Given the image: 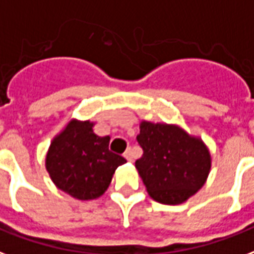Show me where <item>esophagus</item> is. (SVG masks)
I'll list each match as a JSON object with an SVG mask.
<instances>
[{
    "label": "esophagus",
    "mask_w": 254,
    "mask_h": 254,
    "mask_svg": "<svg viewBox=\"0 0 254 254\" xmlns=\"http://www.w3.org/2000/svg\"><path fill=\"white\" fill-rule=\"evenodd\" d=\"M124 156H125V158H127V161H133V158H134V153H133V150H131L130 148L127 149V152L124 153Z\"/></svg>",
    "instance_id": "1"
}]
</instances>
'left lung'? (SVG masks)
Segmentation results:
<instances>
[{
    "label": "left lung",
    "instance_id": "8db88e82",
    "mask_svg": "<svg viewBox=\"0 0 254 254\" xmlns=\"http://www.w3.org/2000/svg\"><path fill=\"white\" fill-rule=\"evenodd\" d=\"M137 142L144 153L135 168L153 200L181 204L206 181L210 170L208 148L183 129L144 121Z\"/></svg>",
    "mask_w": 254,
    "mask_h": 254
}]
</instances>
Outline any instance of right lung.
Wrapping results in <instances>:
<instances>
[{"mask_svg": "<svg viewBox=\"0 0 254 254\" xmlns=\"http://www.w3.org/2000/svg\"><path fill=\"white\" fill-rule=\"evenodd\" d=\"M110 137H100L89 121H70L50 145L46 169L58 189L78 200L105 193L114 170L127 160L109 149Z\"/></svg>", "mask_w": 254, "mask_h": 254, "instance_id": "add662e5", "label": "right lung"}]
</instances>
